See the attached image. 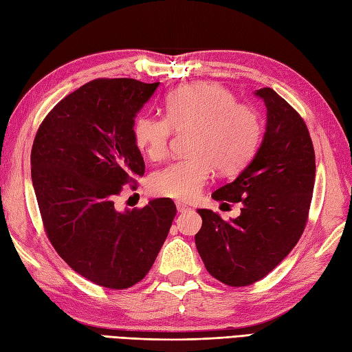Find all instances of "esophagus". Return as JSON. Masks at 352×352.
I'll return each mask as SVG.
<instances>
[{"label":"esophagus","instance_id":"1","mask_svg":"<svg viewBox=\"0 0 352 352\" xmlns=\"http://www.w3.org/2000/svg\"><path fill=\"white\" fill-rule=\"evenodd\" d=\"M177 210L179 211V213H187V211H190L192 208L189 206H186V204H183V202H177Z\"/></svg>","mask_w":352,"mask_h":352}]
</instances>
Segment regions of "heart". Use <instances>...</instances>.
Here are the masks:
<instances>
[{
    "label": "heart",
    "mask_w": 352,
    "mask_h": 352,
    "mask_svg": "<svg viewBox=\"0 0 352 352\" xmlns=\"http://www.w3.org/2000/svg\"><path fill=\"white\" fill-rule=\"evenodd\" d=\"M166 117L141 113L133 122V139L146 157L165 159L175 132L192 129L187 157L159 170L151 190L165 198L190 201L216 169L234 174L255 154L263 122L250 104L235 102L230 89L214 82H195L175 88L165 99Z\"/></svg>",
    "instance_id": "b5f03b06"
}]
</instances>
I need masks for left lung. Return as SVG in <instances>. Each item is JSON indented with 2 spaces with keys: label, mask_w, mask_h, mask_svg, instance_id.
<instances>
[{
  "label": "left lung",
  "mask_w": 352,
  "mask_h": 352,
  "mask_svg": "<svg viewBox=\"0 0 352 352\" xmlns=\"http://www.w3.org/2000/svg\"><path fill=\"white\" fill-rule=\"evenodd\" d=\"M256 96L267 108L265 135L250 165L217 189L216 201L241 202V214L223 220L201 208L196 249L207 272L228 287L265 277L303 234L315 184V150L305 120L272 88Z\"/></svg>",
  "instance_id": "8db88e82"
}]
</instances>
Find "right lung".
<instances>
[{"instance_id": "right-lung-1", "label": "right lung", "mask_w": 352, "mask_h": 352, "mask_svg": "<svg viewBox=\"0 0 352 352\" xmlns=\"http://www.w3.org/2000/svg\"><path fill=\"white\" fill-rule=\"evenodd\" d=\"M159 82L89 80L54 106L31 148V178L56 253L96 285L126 289L150 272L177 214L173 199L118 211L122 186L144 175L136 112Z\"/></svg>"}]
</instances>
